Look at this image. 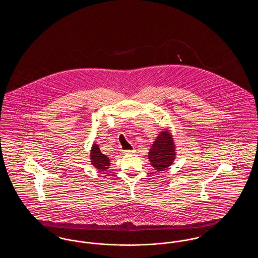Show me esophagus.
I'll use <instances>...</instances> for the list:
<instances>
[{"mask_svg": "<svg viewBox=\"0 0 258 258\" xmlns=\"http://www.w3.org/2000/svg\"><path fill=\"white\" fill-rule=\"evenodd\" d=\"M135 150H125V151H123V154H133V153H135Z\"/></svg>", "mask_w": 258, "mask_h": 258, "instance_id": "1", "label": "esophagus"}]
</instances>
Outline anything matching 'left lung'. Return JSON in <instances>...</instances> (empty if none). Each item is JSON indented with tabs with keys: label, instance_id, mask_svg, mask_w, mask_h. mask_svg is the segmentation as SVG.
Masks as SVG:
<instances>
[{
	"label": "left lung",
	"instance_id": "left-lung-1",
	"mask_svg": "<svg viewBox=\"0 0 258 258\" xmlns=\"http://www.w3.org/2000/svg\"><path fill=\"white\" fill-rule=\"evenodd\" d=\"M148 157L157 171H163L171 165L175 159V146L169 133L162 132L158 136Z\"/></svg>",
	"mask_w": 258,
	"mask_h": 258
}]
</instances>
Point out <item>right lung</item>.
Listing matches in <instances>:
<instances>
[{
    "label": "right lung",
    "instance_id": "1",
    "mask_svg": "<svg viewBox=\"0 0 258 258\" xmlns=\"http://www.w3.org/2000/svg\"><path fill=\"white\" fill-rule=\"evenodd\" d=\"M91 160L92 164L96 168H98L99 171H105L110 165L109 159L99 151V148L96 144L93 146V149L91 151Z\"/></svg>",
    "mask_w": 258,
    "mask_h": 258
}]
</instances>
